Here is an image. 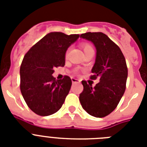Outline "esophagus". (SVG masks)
Instances as JSON below:
<instances>
[{
  "mask_svg": "<svg viewBox=\"0 0 147 147\" xmlns=\"http://www.w3.org/2000/svg\"><path fill=\"white\" fill-rule=\"evenodd\" d=\"M71 82L73 83V84H75V83H79V82H80V81L78 80V79H77V78H74V77H71Z\"/></svg>",
  "mask_w": 147,
  "mask_h": 147,
  "instance_id": "34e87169",
  "label": "esophagus"
}]
</instances>
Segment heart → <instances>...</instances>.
<instances>
[{"label": "heart", "mask_w": 147, "mask_h": 147, "mask_svg": "<svg viewBox=\"0 0 147 147\" xmlns=\"http://www.w3.org/2000/svg\"><path fill=\"white\" fill-rule=\"evenodd\" d=\"M81 47L82 48L84 53H85V52H87V51L88 50H91V49H93V47H92L90 44H88V43H86V42L82 43Z\"/></svg>", "instance_id": "b5f03b06"}]
</instances>
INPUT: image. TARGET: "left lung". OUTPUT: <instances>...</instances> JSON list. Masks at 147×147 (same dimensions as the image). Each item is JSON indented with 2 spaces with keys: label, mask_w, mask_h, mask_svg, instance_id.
Returning <instances> with one entry per match:
<instances>
[{
  "label": "left lung",
  "mask_w": 147,
  "mask_h": 147,
  "mask_svg": "<svg viewBox=\"0 0 147 147\" xmlns=\"http://www.w3.org/2000/svg\"><path fill=\"white\" fill-rule=\"evenodd\" d=\"M80 36L92 41L96 47L95 63L91 79L100 82L92 84L82 81L79 100L83 109L92 116L104 117L110 114L120 102L126 89L127 67L121 49L105 33H82Z\"/></svg>",
  "instance_id": "obj_1"
}]
</instances>
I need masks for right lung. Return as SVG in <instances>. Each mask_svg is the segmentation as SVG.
Wrapping results in <instances>:
<instances>
[{
    "instance_id": "right-lung-1",
    "label": "right lung",
    "mask_w": 147,
    "mask_h": 147,
    "mask_svg": "<svg viewBox=\"0 0 147 147\" xmlns=\"http://www.w3.org/2000/svg\"><path fill=\"white\" fill-rule=\"evenodd\" d=\"M79 37L61 32L48 33L25 54L22 61L20 92L31 111L40 116H49L62 107L71 86L70 77L55 80L54 68L65 65L68 47Z\"/></svg>"
}]
</instances>
